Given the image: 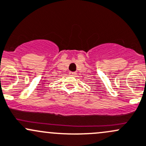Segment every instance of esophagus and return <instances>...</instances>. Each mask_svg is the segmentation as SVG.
Segmentation results:
<instances>
[{
    "mask_svg": "<svg viewBox=\"0 0 146 146\" xmlns=\"http://www.w3.org/2000/svg\"><path fill=\"white\" fill-rule=\"evenodd\" d=\"M69 75H70V76H75L76 75V73H73V72H70V73H69Z\"/></svg>",
    "mask_w": 146,
    "mask_h": 146,
    "instance_id": "esophagus-1",
    "label": "esophagus"
}]
</instances>
